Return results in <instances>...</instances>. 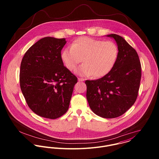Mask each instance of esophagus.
<instances>
[{"mask_svg": "<svg viewBox=\"0 0 159 159\" xmlns=\"http://www.w3.org/2000/svg\"><path fill=\"white\" fill-rule=\"evenodd\" d=\"M78 81H84V78H78Z\"/></svg>", "mask_w": 159, "mask_h": 159, "instance_id": "34e87169", "label": "esophagus"}]
</instances>
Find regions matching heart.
<instances>
[{"label":"heart","mask_w":159,"mask_h":159,"mask_svg":"<svg viewBox=\"0 0 159 159\" xmlns=\"http://www.w3.org/2000/svg\"><path fill=\"white\" fill-rule=\"evenodd\" d=\"M118 55V46L113 42L82 37L74 40L71 47L63 49L61 59L70 71H73L83 59L84 64L76 70V73L101 78L111 71Z\"/></svg>","instance_id":"1"}]
</instances>
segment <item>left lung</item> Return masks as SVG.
Wrapping results in <instances>:
<instances>
[{
	"mask_svg": "<svg viewBox=\"0 0 159 159\" xmlns=\"http://www.w3.org/2000/svg\"><path fill=\"white\" fill-rule=\"evenodd\" d=\"M113 38L119 55L113 69L97 80H86V98L92 111L103 118L125 113L135 102L139 89L141 67L136 50L122 37Z\"/></svg>",
	"mask_w": 159,
	"mask_h": 159,
	"instance_id": "1",
	"label": "left lung"
}]
</instances>
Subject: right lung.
Wrapping results in <instances>:
<instances>
[{"mask_svg": "<svg viewBox=\"0 0 159 159\" xmlns=\"http://www.w3.org/2000/svg\"><path fill=\"white\" fill-rule=\"evenodd\" d=\"M65 39L47 37L26 51L21 63L20 83L30 109L48 119L68 110L77 77L64 66L61 50Z\"/></svg>", "mask_w": 159, "mask_h": 159, "instance_id": "obj_1", "label": "right lung"}]
</instances>
